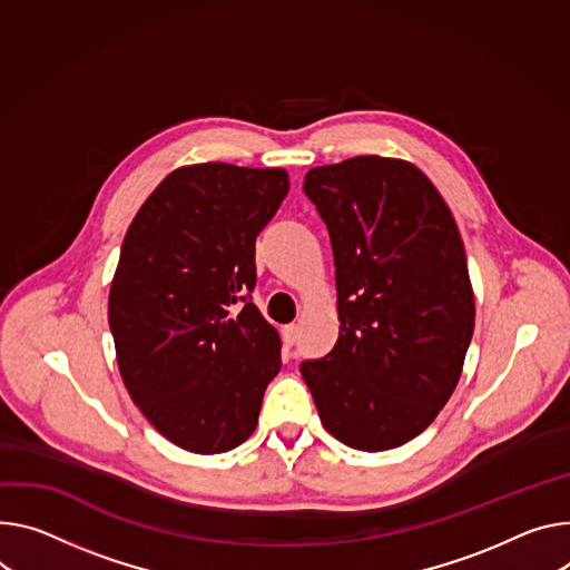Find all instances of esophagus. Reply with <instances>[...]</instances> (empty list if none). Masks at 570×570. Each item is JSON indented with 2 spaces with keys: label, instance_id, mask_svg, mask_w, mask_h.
Here are the masks:
<instances>
[{
  "label": "esophagus",
  "instance_id": "obj_1",
  "mask_svg": "<svg viewBox=\"0 0 570 570\" xmlns=\"http://www.w3.org/2000/svg\"><path fill=\"white\" fill-rule=\"evenodd\" d=\"M297 334H299L297 325H286V327L282 330V343H284L286 350H291V347L297 343Z\"/></svg>",
  "mask_w": 570,
  "mask_h": 570
}]
</instances>
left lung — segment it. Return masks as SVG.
Returning <instances> with one entry per match:
<instances>
[{
  "instance_id": "8db88e82",
  "label": "left lung",
  "mask_w": 570,
  "mask_h": 570,
  "mask_svg": "<svg viewBox=\"0 0 570 570\" xmlns=\"http://www.w3.org/2000/svg\"><path fill=\"white\" fill-rule=\"evenodd\" d=\"M327 225L338 341L304 358L325 430L380 452L419 436L450 400L475 327L463 243L434 184L406 161L354 157L308 170Z\"/></svg>"
}]
</instances>
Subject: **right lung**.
<instances>
[{"label": "right lung", "mask_w": 570, "mask_h": 570, "mask_svg": "<svg viewBox=\"0 0 570 570\" xmlns=\"http://www.w3.org/2000/svg\"><path fill=\"white\" fill-rule=\"evenodd\" d=\"M286 193L282 168H179L122 240L109 295L120 375L145 419L188 452L240 445L282 368L252 291L256 236Z\"/></svg>", "instance_id": "1"}]
</instances>
